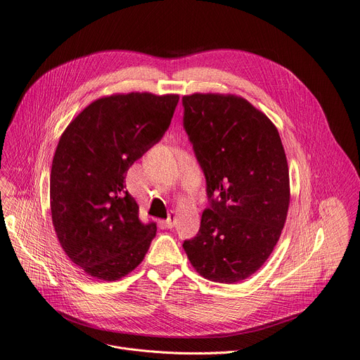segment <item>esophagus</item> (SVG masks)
Masks as SVG:
<instances>
[{
	"instance_id": "esophagus-1",
	"label": "esophagus",
	"mask_w": 360,
	"mask_h": 360,
	"mask_svg": "<svg viewBox=\"0 0 360 360\" xmlns=\"http://www.w3.org/2000/svg\"><path fill=\"white\" fill-rule=\"evenodd\" d=\"M165 226L167 229H172L174 226H175V213H170L169 216H167V219L165 220Z\"/></svg>"
}]
</instances>
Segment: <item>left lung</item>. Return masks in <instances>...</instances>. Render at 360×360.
<instances>
[{"label": "left lung", "instance_id": "obj_1", "mask_svg": "<svg viewBox=\"0 0 360 360\" xmlns=\"http://www.w3.org/2000/svg\"><path fill=\"white\" fill-rule=\"evenodd\" d=\"M184 128L207 182L210 207L184 250L207 280L236 283L271 255L290 202L289 166L276 125L236 94L182 98Z\"/></svg>", "mask_w": 360, "mask_h": 360}]
</instances>
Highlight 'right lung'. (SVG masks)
Masks as SVG:
<instances>
[{"mask_svg":"<svg viewBox=\"0 0 360 360\" xmlns=\"http://www.w3.org/2000/svg\"><path fill=\"white\" fill-rule=\"evenodd\" d=\"M178 101L179 94L148 91L103 96L60 137L49 182L52 224L67 257L93 278L125 277L156 236V223L140 220L124 179L163 137Z\"/></svg>","mask_w":360,"mask_h":360,"instance_id":"obj_1","label":"right lung"}]
</instances>
